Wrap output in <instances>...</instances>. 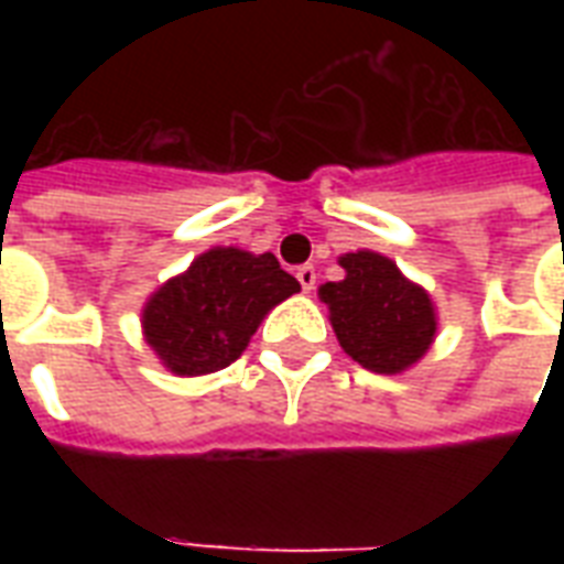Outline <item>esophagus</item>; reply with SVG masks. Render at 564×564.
I'll use <instances>...</instances> for the list:
<instances>
[{"label": "esophagus", "mask_w": 564, "mask_h": 564, "mask_svg": "<svg viewBox=\"0 0 564 564\" xmlns=\"http://www.w3.org/2000/svg\"><path fill=\"white\" fill-rule=\"evenodd\" d=\"M295 278H299L301 290L304 292H310L316 286V269H313V265H301L299 272H295Z\"/></svg>", "instance_id": "1"}]
</instances>
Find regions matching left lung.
<instances>
[{
    "instance_id": "8db88e82",
    "label": "left lung",
    "mask_w": 564,
    "mask_h": 564,
    "mask_svg": "<svg viewBox=\"0 0 564 564\" xmlns=\"http://www.w3.org/2000/svg\"><path fill=\"white\" fill-rule=\"evenodd\" d=\"M343 281L318 286L345 354L377 375H401L436 339V307L427 290L406 281L389 257L351 251L339 257Z\"/></svg>"
}]
</instances>
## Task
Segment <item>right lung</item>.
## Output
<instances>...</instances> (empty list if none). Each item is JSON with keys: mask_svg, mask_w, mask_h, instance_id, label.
I'll return each instance as SVG.
<instances>
[{"mask_svg": "<svg viewBox=\"0 0 564 564\" xmlns=\"http://www.w3.org/2000/svg\"><path fill=\"white\" fill-rule=\"evenodd\" d=\"M299 290L269 251L216 246L152 292L143 336L172 375H210L237 360L265 313Z\"/></svg>", "mask_w": 564, "mask_h": 564, "instance_id": "add662e5", "label": "right lung"}]
</instances>
